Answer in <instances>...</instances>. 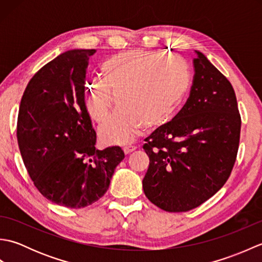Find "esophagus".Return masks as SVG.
I'll list each match as a JSON object with an SVG mask.
<instances>
[{"label":"esophagus","mask_w":262,"mask_h":262,"mask_svg":"<svg viewBox=\"0 0 262 262\" xmlns=\"http://www.w3.org/2000/svg\"><path fill=\"white\" fill-rule=\"evenodd\" d=\"M136 148H137L136 146H125L124 147V152H125V154H129L132 152H134Z\"/></svg>","instance_id":"34e87169"}]
</instances>
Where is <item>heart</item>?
<instances>
[{"instance_id":"obj_1","label":"heart","mask_w":262,"mask_h":262,"mask_svg":"<svg viewBox=\"0 0 262 262\" xmlns=\"http://www.w3.org/2000/svg\"><path fill=\"white\" fill-rule=\"evenodd\" d=\"M101 75L102 81L88 88L86 107L102 124L115 110L117 98L120 110L100 129L102 138L113 143L133 141L143 125L162 124L180 107L190 86L186 64L164 52L118 54L102 64Z\"/></svg>"}]
</instances>
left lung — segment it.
<instances>
[{"instance_id":"left-lung-1","label":"left lung","mask_w":262,"mask_h":262,"mask_svg":"<svg viewBox=\"0 0 262 262\" xmlns=\"http://www.w3.org/2000/svg\"><path fill=\"white\" fill-rule=\"evenodd\" d=\"M196 54L186 104L143 145L149 158L144 193L171 213L198 207L225 185L240 143L234 89L204 54Z\"/></svg>"}]
</instances>
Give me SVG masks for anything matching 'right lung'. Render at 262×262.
Segmentation results:
<instances>
[{"instance_id": "1", "label": "right lung", "mask_w": 262, "mask_h": 262, "mask_svg": "<svg viewBox=\"0 0 262 262\" xmlns=\"http://www.w3.org/2000/svg\"><path fill=\"white\" fill-rule=\"evenodd\" d=\"M94 49L65 52L39 70L22 96L16 137L26 169L43 197L68 208L96 203L125 154L100 151L85 105V74Z\"/></svg>"}]
</instances>
